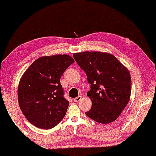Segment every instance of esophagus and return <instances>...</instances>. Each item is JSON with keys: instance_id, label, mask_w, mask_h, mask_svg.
Masks as SVG:
<instances>
[{"instance_id": "obj_1", "label": "esophagus", "mask_w": 156, "mask_h": 156, "mask_svg": "<svg viewBox=\"0 0 156 156\" xmlns=\"http://www.w3.org/2000/svg\"><path fill=\"white\" fill-rule=\"evenodd\" d=\"M82 99V97L81 96H78V97H76V98H74V101L76 102H78V101H80V100Z\"/></svg>"}]
</instances>
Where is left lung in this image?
Segmentation results:
<instances>
[{
	"label": "left lung",
	"instance_id": "left-lung-1",
	"mask_svg": "<svg viewBox=\"0 0 156 156\" xmlns=\"http://www.w3.org/2000/svg\"><path fill=\"white\" fill-rule=\"evenodd\" d=\"M73 57L91 84L87 95L91 99L92 107L86 115L99 123L115 121L130 100L131 78L129 69L107 52L74 53Z\"/></svg>",
	"mask_w": 156,
	"mask_h": 156
}]
</instances>
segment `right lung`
Masks as SVG:
<instances>
[{
  "label": "right lung",
  "mask_w": 156,
  "mask_h": 156,
  "mask_svg": "<svg viewBox=\"0 0 156 156\" xmlns=\"http://www.w3.org/2000/svg\"><path fill=\"white\" fill-rule=\"evenodd\" d=\"M74 59L67 54L42 56L23 73L18 85L20 108L35 127L49 129L66 115L69 102L64 97L60 78Z\"/></svg>",
  "instance_id": "right-lung-1"
}]
</instances>
